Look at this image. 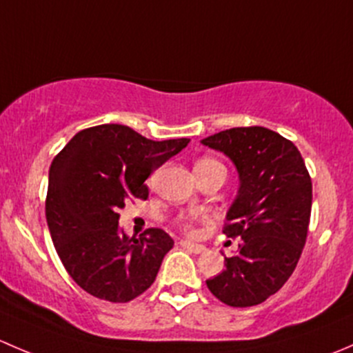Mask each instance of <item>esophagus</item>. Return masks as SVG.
<instances>
[{
	"label": "esophagus",
	"instance_id": "34e87169",
	"mask_svg": "<svg viewBox=\"0 0 353 353\" xmlns=\"http://www.w3.org/2000/svg\"><path fill=\"white\" fill-rule=\"evenodd\" d=\"M181 248L188 249V251L194 252V254H201V252L206 251L205 245H201V244H193V243H190V241H181Z\"/></svg>",
	"mask_w": 353,
	"mask_h": 353
}]
</instances>
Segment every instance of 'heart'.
<instances>
[{"mask_svg": "<svg viewBox=\"0 0 353 353\" xmlns=\"http://www.w3.org/2000/svg\"><path fill=\"white\" fill-rule=\"evenodd\" d=\"M208 165H220V167H223L222 163L216 162V160H213V159H201L196 163V169H199V167H208ZM203 220H206V219H203ZM177 225H179L181 229H183L184 232L188 234V236H193L194 237V236H198V234H199L198 222H196V220H193V219H188V216H179V219H177Z\"/></svg>", "mask_w": 353, "mask_h": 353, "instance_id": "obj_1", "label": "heart"}]
</instances>
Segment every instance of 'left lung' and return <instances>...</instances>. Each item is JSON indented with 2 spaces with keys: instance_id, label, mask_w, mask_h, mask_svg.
I'll return each mask as SVG.
<instances>
[{
  "instance_id": "1",
  "label": "left lung",
  "mask_w": 353,
  "mask_h": 353,
  "mask_svg": "<svg viewBox=\"0 0 353 353\" xmlns=\"http://www.w3.org/2000/svg\"><path fill=\"white\" fill-rule=\"evenodd\" d=\"M201 143L236 163L241 188L223 234L243 239L206 287L232 307L258 305L283 287L301 258L311 219V176L297 147L268 128H230Z\"/></svg>"
}]
</instances>
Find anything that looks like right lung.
Wrapping results in <instances>:
<instances>
[{
	"mask_svg": "<svg viewBox=\"0 0 353 353\" xmlns=\"http://www.w3.org/2000/svg\"><path fill=\"white\" fill-rule=\"evenodd\" d=\"M188 138L154 141L123 124H101L74 134L49 169L46 219L59 259L77 285L109 302L143 294L172 249L162 229L128 237L119 208L147 199L145 181L179 154Z\"/></svg>",
	"mask_w": 353,
	"mask_h": 353,
	"instance_id": "add662e5",
	"label": "right lung"
}]
</instances>
